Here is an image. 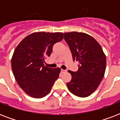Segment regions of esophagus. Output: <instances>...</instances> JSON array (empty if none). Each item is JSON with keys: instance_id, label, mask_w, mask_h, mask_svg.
<instances>
[{"instance_id": "34e87169", "label": "esophagus", "mask_w": 120, "mask_h": 120, "mask_svg": "<svg viewBox=\"0 0 120 120\" xmlns=\"http://www.w3.org/2000/svg\"><path fill=\"white\" fill-rule=\"evenodd\" d=\"M65 72H66V70H63L62 69L61 70V73H65Z\"/></svg>"}]
</instances>
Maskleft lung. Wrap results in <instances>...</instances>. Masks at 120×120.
I'll return each instance as SVG.
<instances>
[{
	"mask_svg": "<svg viewBox=\"0 0 120 120\" xmlns=\"http://www.w3.org/2000/svg\"><path fill=\"white\" fill-rule=\"evenodd\" d=\"M64 39L69 46L73 60L79 62L77 71H68L71 80L67 86L77 97H88L97 89L104 77L106 56L98 42L86 34L64 33Z\"/></svg>",
	"mask_w": 120,
	"mask_h": 120,
	"instance_id": "1",
	"label": "left lung"
}]
</instances>
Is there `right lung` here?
Returning a JSON list of instances; mask_svg holds the SVG:
<instances>
[{"instance_id": "add662e5", "label": "right lung", "mask_w": 120, "mask_h": 120, "mask_svg": "<svg viewBox=\"0 0 120 120\" xmlns=\"http://www.w3.org/2000/svg\"><path fill=\"white\" fill-rule=\"evenodd\" d=\"M62 32H34L22 40L14 50L11 65L20 87L29 96L40 98L48 95L59 77L60 68L44 65L55 43L62 41Z\"/></svg>"}]
</instances>
